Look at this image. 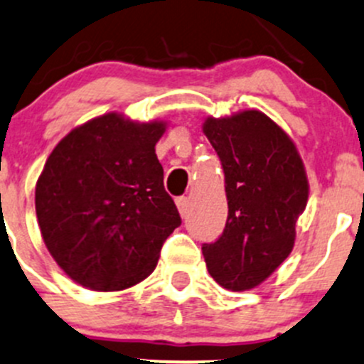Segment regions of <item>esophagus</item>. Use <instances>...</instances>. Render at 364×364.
<instances>
[{"label":"esophagus","instance_id":"obj_1","mask_svg":"<svg viewBox=\"0 0 364 364\" xmlns=\"http://www.w3.org/2000/svg\"><path fill=\"white\" fill-rule=\"evenodd\" d=\"M176 205H178L179 214H181V216H186V211H188V198L178 197L176 198Z\"/></svg>","mask_w":364,"mask_h":364}]
</instances>
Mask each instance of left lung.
Wrapping results in <instances>:
<instances>
[{"instance_id":"left-lung-1","label":"left lung","mask_w":364,"mask_h":364,"mask_svg":"<svg viewBox=\"0 0 364 364\" xmlns=\"http://www.w3.org/2000/svg\"><path fill=\"white\" fill-rule=\"evenodd\" d=\"M225 172L228 218L216 242L202 244L205 265L225 289L262 284L294 246L309 181L296 146L265 113L208 118L202 127Z\"/></svg>"}]
</instances>
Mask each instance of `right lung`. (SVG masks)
Listing matches in <instances>:
<instances>
[{
  "label": "right lung",
  "mask_w": 364,
  "mask_h": 364,
  "mask_svg": "<svg viewBox=\"0 0 364 364\" xmlns=\"http://www.w3.org/2000/svg\"><path fill=\"white\" fill-rule=\"evenodd\" d=\"M164 122L137 124L108 113L73 129L36 183L45 246L75 282L120 291L155 270L181 225L155 153Z\"/></svg>",
  "instance_id": "obj_1"
}]
</instances>
